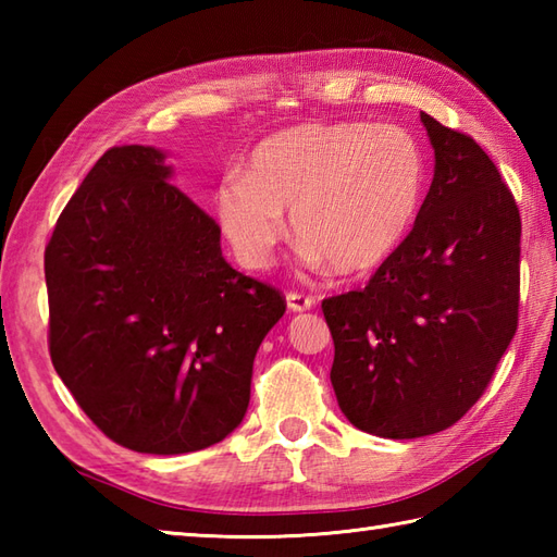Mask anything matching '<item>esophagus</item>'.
<instances>
[{"label": "esophagus", "instance_id": "34e87169", "mask_svg": "<svg viewBox=\"0 0 557 557\" xmlns=\"http://www.w3.org/2000/svg\"><path fill=\"white\" fill-rule=\"evenodd\" d=\"M287 306L289 311L294 313H301V311H309L315 306V299L311 297V294H301V292H289L287 294Z\"/></svg>", "mask_w": 557, "mask_h": 557}]
</instances>
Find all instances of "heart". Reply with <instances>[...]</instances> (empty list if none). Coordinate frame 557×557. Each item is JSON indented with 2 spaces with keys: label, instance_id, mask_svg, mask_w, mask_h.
I'll list each match as a JSON object with an SVG mask.
<instances>
[{
  "label": "heart",
  "instance_id": "heart-1",
  "mask_svg": "<svg viewBox=\"0 0 557 557\" xmlns=\"http://www.w3.org/2000/svg\"><path fill=\"white\" fill-rule=\"evenodd\" d=\"M425 160L397 126L306 124L251 150L244 174L212 191V210L242 265L268 268L292 227L311 263L369 272L393 256L417 222Z\"/></svg>",
  "mask_w": 557,
  "mask_h": 557
}]
</instances>
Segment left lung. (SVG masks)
Here are the masks:
<instances>
[{"instance_id": "obj_1", "label": "left lung", "mask_w": 557, "mask_h": 557, "mask_svg": "<svg viewBox=\"0 0 557 557\" xmlns=\"http://www.w3.org/2000/svg\"><path fill=\"white\" fill-rule=\"evenodd\" d=\"M429 194L369 285L323 299L337 405L359 431L407 441L457 423L486 393L519 321L522 220L474 138L421 112Z\"/></svg>"}]
</instances>
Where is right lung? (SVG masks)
I'll use <instances>...</instances> for the list:
<instances>
[{
    "label": "right lung",
    "mask_w": 557,
    "mask_h": 557,
    "mask_svg": "<svg viewBox=\"0 0 557 557\" xmlns=\"http://www.w3.org/2000/svg\"><path fill=\"white\" fill-rule=\"evenodd\" d=\"M170 176L158 148H110L45 248L54 371L110 441L148 455L242 423L256 351L287 309L224 260L220 224Z\"/></svg>",
    "instance_id": "right-lung-1"
}]
</instances>
